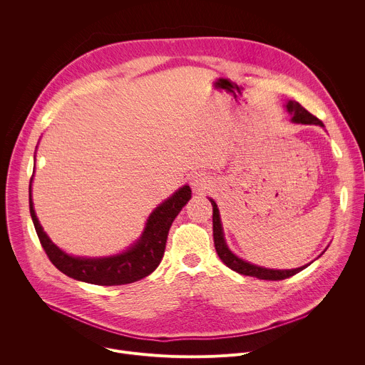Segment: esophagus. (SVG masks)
I'll use <instances>...</instances> for the list:
<instances>
[{"mask_svg": "<svg viewBox=\"0 0 365 365\" xmlns=\"http://www.w3.org/2000/svg\"><path fill=\"white\" fill-rule=\"evenodd\" d=\"M189 183H190L193 190L202 192V190H205L207 187L210 179H207V176L205 173H202V172H193L189 176Z\"/></svg>", "mask_w": 365, "mask_h": 365, "instance_id": "34e87169", "label": "esophagus"}]
</instances>
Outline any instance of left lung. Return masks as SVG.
<instances>
[{"label":"left lung","instance_id":"left-lung-1","mask_svg":"<svg viewBox=\"0 0 365 365\" xmlns=\"http://www.w3.org/2000/svg\"><path fill=\"white\" fill-rule=\"evenodd\" d=\"M286 110L290 114V120L294 124H315V125H321L324 127V123L321 120H318L315 115H312L309 111H306L299 102L296 101H287L286 102ZM212 203V224H214V244H215V250L220 255V258L222 259V263L227 264V267H230L231 270L244 274V276H251V277H257L259 280H284L289 279L294 274H297L299 272H302L303 269H306L309 264H304L302 267L297 269H289V270H274V269H266V267H259L255 264H251L245 259L240 258L238 255H235L227 245L225 238H224V230H222V222H221V217H220V210L218 205L214 199H211ZM327 251V250H325ZM324 251V252H325ZM322 252V254H324Z\"/></svg>","mask_w":365,"mask_h":365}]
</instances>
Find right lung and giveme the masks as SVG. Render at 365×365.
<instances>
[{
  "label": "right lung",
  "instance_id": "obj_1",
  "mask_svg": "<svg viewBox=\"0 0 365 365\" xmlns=\"http://www.w3.org/2000/svg\"><path fill=\"white\" fill-rule=\"evenodd\" d=\"M31 182L29 187L30 215L47 257L63 274L91 284L118 286L137 282L159 267L172 222L192 196L187 185L178 189L150 214L141 237L120 254L108 257H75L61 250L40 225L31 199Z\"/></svg>",
  "mask_w": 365,
  "mask_h": 365
}]
</instances>
